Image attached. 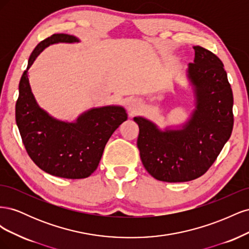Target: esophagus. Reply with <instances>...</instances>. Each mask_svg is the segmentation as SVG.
I'll return each mask as SVG.
<instances>
[{
  "mask_svg": "<svg viewBox=\"0 0 249 249\" xmlns=\"http://www.w3.org/2000/svg\"><path fill=\"white\" fill-rule=\"evenodd\" d=\"M141 107V103L140 101L134 99V100H131L129 103H127V108H129V110L132 112V113H135L137 112Z\"/></svg>",
  "mask_w": 249,
  "mask_h": 249,
  "instance_id": "obj_1",
  "label": "esophagus"
}]
</instances>
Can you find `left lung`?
Listing matches in <instances>:
<instances>
[{"label": "left lung", "instance_id": "8db88e82", "mask_svg": "<svg viewBox=\"0 0 249 249\" xmlns=\"http://www.w3.org/2000/svg\"><path fill=\"white\" fill-rule=\"evenodd\" d=\"M188 64L187 79L195 108L189 119L175 129L161 130L154 122L136 116L137 146L143 166L153 178L168 183L189 182L211 167L231 137L233 97L221 60L201 47Z\"/></svg>", "mask_w": 249, "mask_h": 249}]
</instances>
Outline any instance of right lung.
I'll use <instances>...</instances> for the list:
<instances>
[{"label":"right lung","instance_id":"add662e5","mask_svg":"<svg viewBox=\"0 0 249 249\" xmlns=\"http://www.w3.org/2000/svg\"><path fill=\"white\" fill-rule=\"evenodd\" d=\"M69 34H54L37 44L19 81L16 119L22 143L32 161L43 171L64 178H84L99 166L111 135L127 119L122 106L91 108L74 122L50 115L37 104L29 83V69L40 53L54 43H74Z\"/></svg>","mask_w":249,"mask_h":249}]
</instances>
